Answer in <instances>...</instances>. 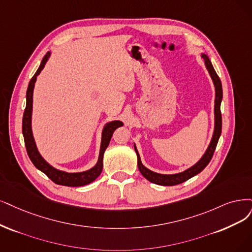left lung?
Listing matches in <instances>:
<instances>
[{"label":"left lung","instance_id":"8db88e82","mask_svg":"<svg viewBox=\"0 0 252 252\" xmlns=\"http://www.w3.org/2000/svg\"><path fill=\"white\" fill-rule=\"evenodd\" d=\"M201 57L204 60V64H206V67L213 80L214 86H215V108H214V113H215V126H214L212 140L210 142L209 147L207 148L206 153L203 154L201 159L196 164L190 167V168L187 170L180 173H175V174H161V173H157L150 169H147L141 162L140 156H139L136 145H134L135 152L137 154L139 171L141 172V174L147 181H150L154 184L161 185V186H174V185L182 184L187 180L193 178L194 175L198 174L206 168L207 165L210 163L212 159L214 152L216 150V146H217L218 140L221 135V129H222V117H221V111H220V105L222 100V85H221V81L218 77V74L216 73L215 69H214L212 62L210 61L208 56L206 54H202Z\"/></svg>","mask_w":252,"mask_h":252}]
</instances>
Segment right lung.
I'll list each match as a JSON object with an SVG mask.
<instances>
[{
	"label": "right lung",
	"instance_id": "obj_1",
	"mask_svg": "<svg viewBox=\"0 0 252 252\" xmlns=\"http://www.w3.org/2000/svg\"><path fill=\"white\" fill-rule=\"evenodd\" d=\"M50 56H51V52L46 53V55L44 56L39 65L38 69H37L33 78L31 79L29 86H28V89H27V104H26V109L23 116V135L25 139V145L27 148L28 156H29L30 160L32 161L34 166L37 169H39L44 174L48 175V178H50L55 184L68 186V187H80V186L88 185L98 178L102 170V158H104V153L110 143L112 135H113L114 131L117 127L123 126L124 124L119 120H114V121H111V123L106 124L104 128H102V133H101V142H100V150H99L97 163L89 170L83 171V172L69 173V172H65L62 170L56 169L52 165H50L48 162H46L39 154L38 150H37V146L33 137L32 108H33V90H34V85H35L37 76H38L40 71L43 69L46 61H48L50 58Z\"/></svg>",
	"mask_w": 252,
	"mask_h": 252
}]
</instances>
